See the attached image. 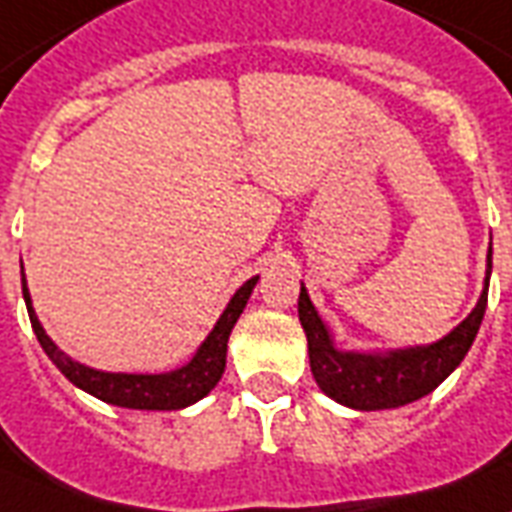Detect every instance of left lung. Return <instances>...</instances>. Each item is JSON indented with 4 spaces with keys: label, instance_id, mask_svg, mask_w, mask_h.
Listing matches in <instances>:
<instances>
[{
    "label": "left lung",
    "instance_id": "8db88e82",
    "mask_svg": "<svg viewBox=\"0 0 512 512\" xmlns=\"http://www.w3.org/2000/svg\"><path fill=\"white\" fill-rule=\"evenodd\" d=\"M491 279V246L486 255V279L475 309L450 333L431 344L399 347V350H342L312 298L301 285L298 320L309 342V366L314 382L328 399L350 410H391L429 396L464 361L483 323Z\"/></svg>",
    "mask_w": 512,
    "mask_h": 512
}]
</instances>
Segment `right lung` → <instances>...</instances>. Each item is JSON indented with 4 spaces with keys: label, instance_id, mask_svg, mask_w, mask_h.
<instances>
[{
    "label": "right lung",
    "instance_id": "1",
    "mask_svg": "<svg viewBox=\"0 0 512 512\" xmlns=\"http://www.w3.org/2000/svg\"><path fill=\"white\" fill-rule=\"evenodd\" d=\"M257 279L252 276L246 279L244 285L238 287L233 298L227 301L225 312L219 314L217 325L211 328L206 339L200 342L195 355L189 358L184 366L173 369V372L162 374H127V372H102V369H92L86 363L75 361L67 352L59 350L56 342L45 333L43 323L37 320V312L32 306V295L26 287L24 266H21V285H24V301L29 320H32L34 336L45 350V355L56 363V369L73 382L75 388L92 393L94 399L113 404V407H127V410H154V412H168V410H184L189 404H195L203 396L214 391V385L222 380L225 372V358H227V339L233 325L238 323V317L244 312L249 295L255 290Z\"/></svg>",
    "mask_w": 512,
    "mask_h": 512
}]
</instances>
